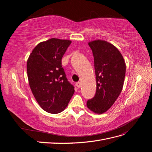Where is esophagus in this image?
I'll list each match as a JSON object with an SVG mask.
<instances>
[{
    "instance_id": "34e87169",
    "label": "esophagus",
    "mask_w": 152,
    "mask_h": 152,
    "mask_svg": "<svg viewBox=\"0 0 152 152\" xmlns=\"http://www.w3.org/2000/svg\"><path fill=\"white\" fill-rule=\"evenodd\" d=\"M76 86H77V88H80V82H76Z\"/></svg>"
}]
</instances>
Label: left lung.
<instances>
[{"mask_svg":"<svg viewBox=\"0 0 152 152\" xmlns=\"http://www.w3.org/2000/svg\"><path fill=\"white\" fill-rule=\"evenodd\" d=\"M94 56L96 79V94L87 102L91 111L103 113L120 95L126 75V63L120 51L106 41L89 43Z\"/></svg>","mask_w":152,"mask_h":152,"instance_id":"8db88e82","label":"left lung"}]
</instances>
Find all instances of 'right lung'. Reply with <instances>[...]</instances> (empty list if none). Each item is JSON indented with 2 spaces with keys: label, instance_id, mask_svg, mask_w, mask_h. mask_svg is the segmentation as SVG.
<instances>
[{
  "label": "right lung",
  "instance_id": "obj_1",
  "mask_svg": "<svg viewBox=\"0 0 152 152\" xmlns=\"http://www.w3.org/2000/svg\"><path fill=\"white\" fill-rule=\"evenodd\" d=\"M71 42L58 39L40 42L27 61V74L32 93L40 107L50 113L63 111L75 92L61 65L62 57Z\"/></svg>",
  "mask_w": 152,
  "mask_h": 152
}]
</instances>
